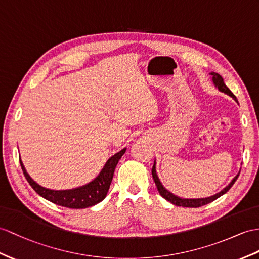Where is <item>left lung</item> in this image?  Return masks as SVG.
Segmentation results:
<instances>
[{"mask_svg":"<svg viewBox=\"0 0 259 259\" xmlns=\"http://www.w3.org/2000/svg\"><path fill=\"white\" fill-rule=\"evenodd\" d=\"M212 74V81H213V84L215 85V88H218V89L223 92L225 94H228V96H230L231 98L234 99L236 102H237V99L236 97L234 96V94L232 93V91L229 89L228 87L225 85L224 81H223V78L221 77V75L217 72H211ZM238 103V102H237ZM239 172H241V169H239ZM239 172L235 176L234 178L232 179V181L230 182V184L226 186L223 190H221L220 192L215 193L214 195H211V197H207V198H200V199H185V198H180L178 197V195H176L174 193H171L170 191H168L167 189L162 186L161 181L159 180L158 178V175H157V171H156V160L154 161V166H153V169H151V175H153V178H154V181H155V185L157 187V189H158V192L160 193L161 197L163 199H166L167 201H169L170 203H172L175 205L177 206H184V207H199V206H202V205H205L207 203H211L213 202L214 200H217L218 198H220L221 195L225 194L226 192H228L231 187L234 185V182L236 181V179L238 178V175Z\"/></svg>","mask_w":259,"mask_h":259,"instance_id":"8db88e82","label":"left lung"}]
</instances>
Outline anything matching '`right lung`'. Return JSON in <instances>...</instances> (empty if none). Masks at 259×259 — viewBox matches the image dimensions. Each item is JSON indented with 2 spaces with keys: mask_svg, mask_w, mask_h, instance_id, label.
I'll list each match as a JSON object with an SVG mask.
<instances>
[{
  "mask_svg": "<svg viewBox=\"0 0 259 259\" xmlns=\"http://www.w3.org/2000/svg\"><path fill=\"white\" fill-rule=\"evenodd\" d=\"M125 151L126 148H123L118 153L110 157L100 174L92 181H90L89 184L78 188L68 189V190H52V189L41 187L36 181L31 179L30 176L27 174L26 169H25L23 165V161L21 160V157L20 162L25 178L28 181L30 187L40 197L57 205L70 207V209H85V207L96 205L106 197L113 179V175H114L115 167L118 160L125 154Z\"/></svg>",
  "mask_w": 259,
  "mask_h": 259,
  "instance_id": "1",
  "label": "right lung"
}]
</instances>
